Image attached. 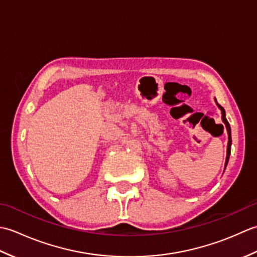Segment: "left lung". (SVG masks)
Masks as SVG:
<instances>
[{"instance_id": "left-lung-1", "label": "left lung", "mask_w": 257, "mask_h": 257, "mask_svg": "<svg viewBox=\"0 0 257 257\" xmlns=\"http://www.w3.org/2000/svg\"><path fill=\"white\" fill-rule=\"evenodd\" d=\"M217 107L221 109V113H222V120L223 122L225 124V128H226V132H227V136H228V143H227V149H226V159H225V167H224V170L227 166V162H228V158H230V154H231V146H232V138H231V127H230V123L227 122V120L225 118V110L223 109L222 106H220L219 103L216 102Z\"/></svg>"}]
</instances>
